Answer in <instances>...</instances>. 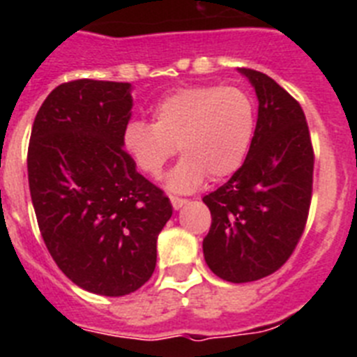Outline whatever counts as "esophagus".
<instances>
[{
	"label": "esophagus",
	"mask_w": 357,
	"mask_h": 357,
	"mask_svg": "<svg viewBox=\"0 0 357 357\" xmlns=\"http://www.w3.org/2000/svg\"><path fill=\"white\" fill-rule=\"evenodd\" d=\"M169 200H172V206L175 211H178L182 206H185V204H188V200H185V198H181V197H169Z\"/></svg>",
	"instance_id": "obj_1"
}]
</instances>
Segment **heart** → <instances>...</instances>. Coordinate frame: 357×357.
I'll list each match as a JSON object with an SVG mask.
<instances>
[{"label":"heart","instance_id":"obj_1","mask_svg":"<svg viewBox=\"0 0 357 357\" xmlns=\"http://www.w3.org/2000/svg\"><path fill=\"white\" fill-rule=\"evenodd\" d=\"M255 130L254 102L239 87L198 85L160 100L153 123L134 119L121 135L123 150L144 175L157 178L181 150L168 188L188 193L206 181H223L243 166Z\"/></svg>","mask_w":357,"mask_h":357}]
</instances>
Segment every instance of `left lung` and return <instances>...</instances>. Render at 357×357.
I'll list each match as a JSON object with an SVG mask.
<instances>
[{
  "label": "left lung",
  "instance_id": "8db88e82",
  "mask_svg": "<svg viewBox=\"0 0 357 357\" xmlns=\"http://www.w3.org/2000/svg\"><path fill=\"white\" fill-rule=\"evenodd\" d=\"M239 73L259 100L257 125L241 168L204 197L213 218L204 257L220 279L252 282L277 272L304 232L314 153L301 103L264 73Z\"/></svg>",
  "mask_w": 357,
  "mask_h": 357
}]
</instances>
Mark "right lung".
<instances>
[{
	"label": "right lung",
	"instance_id": "add662e5",
	"mask_svg": "<svg viewBox=\"0 0 357 357\" xmlns=\"http://www.w3.org/2000/svg\"><path fill=\"white\" fill-rule=\"evenodd\" d=\"M132 84L73 80L40 105L28 144V184L46 248L64 275L96 295L139 289L157 263L173 207L125 153Z\"/></svg>",
	"mask_w": 357,
	"mask_h": 357
}]
</instances>
